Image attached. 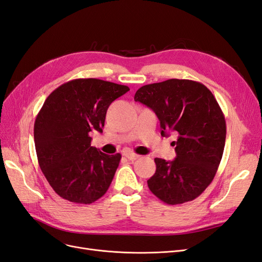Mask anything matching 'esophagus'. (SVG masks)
<instances>
[{
  "mask_svg": "<svg viewBox=\"0 0 262 262\" xmlns=\"http://www.w3.org/2000/svg\"><path fill=\"white\" fill-rule=\"evenodd\" d=\"M123 155H124L126 158H128L129 161H136V160H138V158L140 157V155H138V154H136V153H133V152H125Z\"/></svg>",
  "mask_w": 262,
  "mask_h": 262,
  "instance_id": "34e87169",
  "label": "esophagus"
}]
</instances>
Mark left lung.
Here are the masks:
<instances>
[{
  "label": "left lung",
  "mask_w": 262,
  "mask_h": 262,
  "mask_svg": "<svg viewBox=\"0 0 262 262\" xmlns=\"http://www.w3.org/2000/svg\"><path fill=\"white\" fill-rule=\"evenodd\" d=\"M134 100L160 119L163 137L178 134L176 158H155L156 171L147 180L153 194L175 205L192 201L211 184L224 152L225 118L211 91L191 80H171L142 86Z\"/></svg>",
  "instance_id": "1"
}]
</instances>
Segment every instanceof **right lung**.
Instances as JSON below:
<instances>
[{
  "mask_svg": "<svg viewBox=\"0 0 262 262\" xmlns=\"http://www.w3.org/2000/svg\"><path fill=\"white\" fill-rule=\"evenodd\" d=\"M128 91L98 78H77L59 86L43 102L34 125L37 158L63 199L90 204L107 192L121 155L91 146L90 133L102 132L109 105Z\"/></svg>",
  "mask_w": 262,
  "mask_h": 262,
  "instance_id": "right-lung-1",
  "label": "right lung"
}]
</instances>
